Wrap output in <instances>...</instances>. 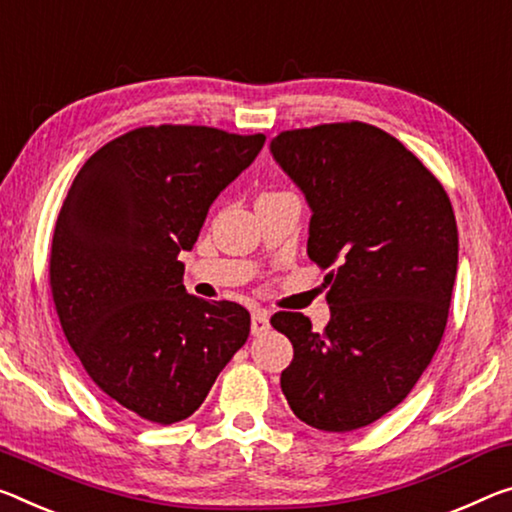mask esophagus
I'll use <instances>...</instances> for the list:
<instances>
[{"instance_id":"34e87169","label":"esophagus","mask_w":512,"mask_h":512,"mask_svg":"<svg viewBox=\"0 0 512 512\" xmlns=\"http://www.w3.org/2000/svg\"><path fill=\"white\" fill-rule=\"evenodd\" d=\"M269 312L266 310H253V314H250V330H253V335H262V332L269 330Z\"/></svg>"}]
</instances>
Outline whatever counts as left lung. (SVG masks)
<instances>
[{
    "label": "left lung",
    "instance_id": "left-lung-1",
    "mask_svg": "<svg viewBox=\"0 0 512 512\" xmlns=\"http://www.w3.org/2000/svg\"><path fill=\"white\" fill-rule=\"evenodd\" d=\"M273 159L312 209L307 255L326 275L323 332L300 312L271 326L294 360L280 387L307 426L346 433L396 408L442 342L458 271V227L437 177L367 123L280 132Z\"/></svg>",
    "mask_w": 512,
    "mask_h": 512
}]
</instances>
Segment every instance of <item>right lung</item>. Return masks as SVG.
<instances>
[{
  "instance_id": "obj_1",
  "label": "right lung",
  "mask_w": 512,
  "mask_h": 512,
  "mask_svg": "<svg viewBox=\"0 0 512 512\" xmlns=\"http://www.w3.org/2000/svg\"><path fill=\"white\" fill-rule=\"evenodd\" d=\"M264 141L202 125L132 129L81 166L63 200L50 255L61 328L93 383L152 424L191 417L248 339L246 307L186 294L177 257Z\"/></svg>"
}]
</instances>
